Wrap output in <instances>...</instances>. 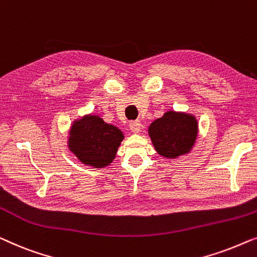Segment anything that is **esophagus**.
<instances>
[{
	"label": "esophagus",
	"mask_w": 257,
	"mask_h": 257,
	"mask_svg": "<svg viewBox=\"0 0 257 257\" xmlns=\"http://www.w3.org/2000/svg\"><path fill=\"white\" fill-rule=\"evenodd\" d=\"M129 128H130V130H132L133 133H139L140 132V129H141V122L140 121H132L129 123Z\"/></svg>",
	"instance_id": "1"
}]
</instances>
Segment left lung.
<instances>
[{
	"label": "left lung",
	"mask_w": 257,
	"mask_h": 257,
	"mask_svg": "<svg viewBox=\"0 0 257 257\" xmlns=\"http://www.w3.org/2000/svg\"><path fill=\"white\" fill-rule=\"evenodd\" d=\"M155 149L165 158L189 154L198 135V121L193 115L168 110L148 129Z\"/></svg>",
	"instance_id": "left-lung-1"
}]
</instances>
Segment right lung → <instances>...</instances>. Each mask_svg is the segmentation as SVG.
<instances>
[{
    "label": "right lung",
    "mask_w": 257,
    "mask_h": 257,
    "mask_svg": "<svg viewBox=\"0 0 257 257\" xmlns=\"http://www.w3.org/2000/svg\"><path fill=\"white\" fill-rule=\"evenodd\" d=\"M123 139L117 127L106 123L97 115H85L72 123L68 149L82 164L100 169L114 161Z\"/></svg>",
    "instance_id": "obj_1"
}]
</instances>
